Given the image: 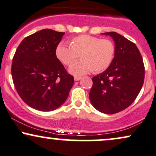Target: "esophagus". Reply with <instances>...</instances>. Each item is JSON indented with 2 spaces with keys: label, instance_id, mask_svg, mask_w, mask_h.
<instances>
[{
  "label": "esophagus",
  "instance_id": "34e87169",
  "mask_svg": "<svg viewBox=\"0 0 156 156\" xmlns=\"http://www.w3.org/2000/svg\"><path fill=\"white\" fill-rule=\"evenodd\" d=\"M81 77H75L74 78V80L75 81H79V80L81 79Z\"/></svg>",
  "mask_w": 156,
  "mask_h": 156
}]
</instances>
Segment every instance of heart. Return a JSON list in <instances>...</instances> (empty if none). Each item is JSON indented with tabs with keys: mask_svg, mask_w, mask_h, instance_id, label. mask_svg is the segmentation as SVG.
<instances>
[{
	"mask_svg": "<svg viewBox=\"0 0 156 156\" xmlns=\"http://www.w3.org/2000/svg\"><path fill=\"white\" fill-rule=\"evenodd\" d=\"M70 46L61 42L55 50L56 57L62 63L69 65L80 56L82 60L72 64L68 71L75 76L105 71L113 61L115 47L108 39L80 35L73 37Z\"/></svg>",
	"mask_w": 156,
	"mask_h": 156,
	"instance_id": "1",
	"label": "heart"
}]
</instances>
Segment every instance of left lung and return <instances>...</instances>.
Here are the masks:
<instances>
[{
    "instance_id": "left-lung-1",
    "label": "left lung",
    "mask_w": 156,
    "mask_h": 156,
    "mask_svg": "<svg viewBox=\"0 0 156 156\" xmlns=\"http://www.w3.org/2000/svg\"><path fill=\"white\" fill-rule=\"evenodd\" d=\"M115 42L113 61L104 72L94 76L89 99L94 108L105 114H115L135 100L144 83V67L134 43L115 32L102 33Z\"/></svg>"
}]
</instances>
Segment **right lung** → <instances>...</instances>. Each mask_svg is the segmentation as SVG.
<instances>
[{
  "label": "right lung",
  "instance_id": "right-lung-1",
  "mask_svg": "<svg viewBox=\"0 0 156 156\" xmlns=\"http://www.w3.org/2000/svg\"><path fill=\"white\" fill-rule=\"evenodd\" d=\"M65 33L44 29L26 37L13 58L12 76L16 91L27 105L48 112L66 101L74 78L57 59L55 50Z\"/></svg>",
  "mask_w": 156,
  "mask_h": 156
}]
</instances>
